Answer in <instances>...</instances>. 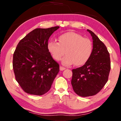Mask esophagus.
<instances>
[{
    "instance_id": "1",
    "label": "esophagus",
    "mask_w": 121,
    "mask_h": 121,
    "mask_svg": "<svg viewBox=\"0 0 121 121\" xmlns=\"http://www.w3.org/2000/svg\"><path fill=\"white\" fill-rule=\"evenodd\" d=\"M65 69V67H62V66H60V70L61 71L64 70Z\"/></svg>"
}]
</instances>
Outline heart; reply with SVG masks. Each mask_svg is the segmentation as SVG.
I'll return each mask as SVG.
<instances>
[{
    "label": "heart",
    "instance_id": "obj_1",
    "mask_svg": "<svg viewBox=\"0 0 121 121\" xmlns=\"http://www.w3.org/2000/svg\"><path fill=\"white\" fill-rule=\"evenodd\" d=\"M59 42L50 40L48 48L53 58L59 61L62 59L63 65H69L74 63L75 65H83L91 56L93 51V43L89 38L76 32H68L59 36Z\"/></svg>",
    "mask_w": 121,
    "mask_h": 121
}]
</instances>
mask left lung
<instances>
[{
	"label": "left lung",
	"mask_w": 121,
	"mask_h": 121,
	"mask_svg": "<svg viewBox=\"0 0 121 121\" xmlns=\"http://www.w3.org/2000/svg\"><path fill=\"white\" fill-rule=\"evenodd\" d=\"M92 37L93 51L83 66L72 70L71 85L81 97L95 95L107 82L110 70L109 53L105 45L95 34L87 29Z\"/></svg>",
	"instance_id": "8db88e82"
}]
</instances>
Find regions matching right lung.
Segmentation results:
<instances>
[{
  "instance_id": "add662e5",
  "label": "right lung",
  "mask_w": 121,
  "mask_h": 121,
  "mask_svg": "<svg viewBox=\"0 0 121 121\" xmlns=\"http://www.w3.org/2000/svg\"><path fill=\"white\" fill-rule=\"evenodd\" d=\"M59 26L37 28L20 41L14 51L15 79L26 93L41 95L50 90L59 71V65L48 48V40Z\"/></svg>"
}]
</instances>
